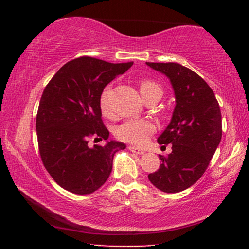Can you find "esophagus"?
I'll use <instances>...</instances> for the list:
<instances>
[{
    "mask_svg": "<svg viewBox=\"0 0 249 249\" xmlns=\"http://www.w3.org/2000/svg\"><path fill=\"white\" fill-rule=\"evenodd\" d=\"M128 148H129V151L134 152V153H136V154H144V153H145L144 149H142V148H139V147H136V146H129Z\"/></svg>",
    "mask_w": 249,
    "mask_h": 249,
    "instance_id": "34e87169",
    "label": "esophagus"
}]
</instances>
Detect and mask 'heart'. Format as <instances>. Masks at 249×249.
<instances>
[{
	"instance_id": "b5f03b06",
	"label": "heart",
	"mask_w": 249,
	"mask_h": 249,
	"mask_svg": "<svg viewBox=\"0 0 249 249\" xmlns=\"http://www.w3.org/2000/svg\"><path fill=\"white\" fill-rule=\"evenodd\" d=\"M139 89L142 100L159 101L163 96V88L158 81L153 79H144L139 84ZM111 87H105L100 97V107L102 113L107 118H113V104H112ZM156 130L155 124L151 120H128L120 124L115 131V136L122 142L135 145H142L148 137Z\"/></svg>"
}]
</instances>
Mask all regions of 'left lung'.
<instances>
[{
    "label": "left lung",
    "mask_w": 249,
    "mask_h": 249,
    "mask_svg": "<svg viewBox=\"0 0 249 249\" xmlns=\"http://www.w3.org/2000/svg\"><path fill=\"white\" fill-rule=\"evenodd\" d=\"M171 81L176 107L171 122L158 138L172 145L168 156L148 179L164 193H179L193 186L206 171L222 137V118L212 88L196 72L179 63L146 62Z\"/></svg>",
    "instance_id": "8db88e82"
}]
</instances>
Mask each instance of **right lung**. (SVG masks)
Masks as SVG:
<instances>
[{"instance_id":"right-lung-1","label":"right lung","mask_w":249,"mask_h":249,"mask_svg":"<svg viewBox=\"0 0 249 249\" xmlns=\"http://www.w3.org/2000/svg\"><path fill=\"white\" fill-rule=\"evenodd\" d=\"M134 62L110 63L81 56L54 74L40 97L36 117L42 162L57 185L77 195H87L107 181L113 156L124 142H107L100 97L104 87ZM107 140L103 146L89 142Z\"/></svg>"}]
</instances>
